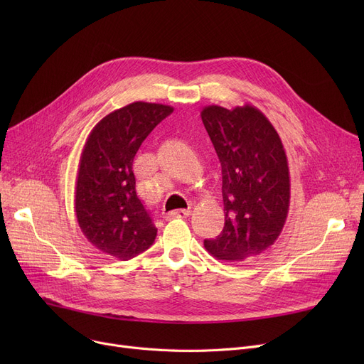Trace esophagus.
Returning a JSON list of instances; mask_svg holds the SVG:
<instances>
[{
  "mask_svg": "<svg viewBox=\"0 0 364 364\" xmlns=\"http://www.w3.org/2000/svg\"><path fill=\"white\" fill-rule=\"evenodd\" d=\"M190 215L188 209H177V211H171L168 214H165L166 220H172V218H187Z\"/></svg>",
  "mask_w": 364,
  "mask_h": 364,
  "instance_id": "obj_1",
  "label": "esophagus"
}]
</instances>
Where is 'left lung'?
Returning a JSON list of instances; mask_svg holds the SVG:
<instances>
[{
    "label": "left lung",
    "mask_w": 364,
    "mask_h": 364,
    "mask_svg": "<svg viewBox=\"0 0 364 364\" xmlns=\"http://www.w3.org/2000/svg\"><path fill=\"white\" fill-rule=\"evenodd\" d=\"M200 118L221 162L225 220L221 235L203 245L227 262L259 255L277 240L289 213V166L282 140L252 105L205 106Z\"/></svg>",
    "instance_id": "1"
}]
</instances>
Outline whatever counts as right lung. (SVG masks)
Returning <instances> with one entry per match:
<instances>
[{"label":"right lung","instance_id":"obj_1","mask_svg":"<svg viewBox=\"0 0 364 364\" xmlns=\"http://www.w3.org/2000/svg\"><path fill=\"white\" fill-rule=\"evenodd\" d=\"M174 107L134 102L95 124L84 144L75 187V213L87 240L128 261L155 242L156 227L136 192L132 162L144 139Z\"/></svg>","mask_w":364,"mask_h":364}]
</instances>
